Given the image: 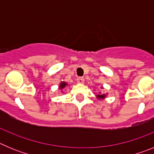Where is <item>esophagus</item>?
Wrapping results in <instances>:
<instances>
[{"label": "esophagus", "mask_w": 154, "mask_h": 154, "mask_svg": "<svg viewBox=\"0 0 154 154\" xmlns=\"http://www.w3.org/2000/svg\"><path fill=\"white\" fill-rule=\"evenodd\" d=\"M77 82H78L79 84H83L84 82H85V79H84V78H82V77H79V78L77 79Z\"/></svg>", "instance_id": "34e87169"}]
</instances>
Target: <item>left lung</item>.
I'll use <instances>...</instances> for the list:
<instances>
[{
    "mask_svg": "<svg viewBox=\"0 0 154 154\" xmlns=\"http://www.w3.org/2000/svg\"><path fill=\"white\" fill-rule=\"evenodd\" d=\"M102 88L103 89V87H102ZM106 94L101 93V92H99V94L96 95V98L99 99H106Z\"/></svg>",
    "mask_w": 154,
    "mask_h": 154,
    "instance_id": "8db88e82",
    "label": "left lung"
}]
</instances>
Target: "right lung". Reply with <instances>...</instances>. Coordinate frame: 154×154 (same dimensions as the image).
Instances as JSON below:
<instances>
[{"label": "right lung", "mask_w": 154, "mask_h": 154, "mask_svg": "<svg viewBox=\"0 0 154 154\" xmlns=\"http://www.w3.org/2000/svg\"><path fill=\"white\" fill-rule=\"evenodd\" d=\"M67 85H68L67 82H61V83L59 84L58 88H59V89H63L64 88H65V86H67Z\"/></svg>", "instance_id": "right-lung-1"}]
</instances>
